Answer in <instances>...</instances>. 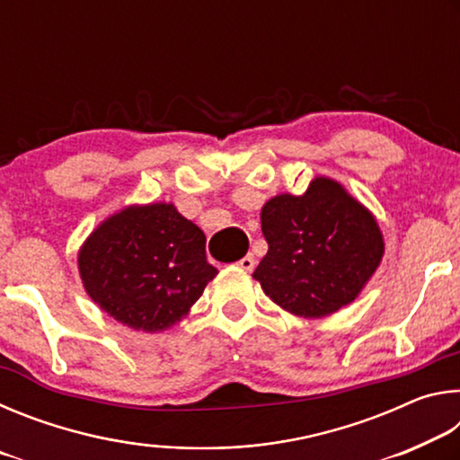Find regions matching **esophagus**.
Returning <instances> with one entry per match:
<instances>
[{"label":"esophagus","mask_w":460,"mask_h":460,"mask_svg":"<svg viewBox=\"0 0 460 460\" xmlns=\"http://www.w3.org/2000/svg\"><path fill=\"white\" fill-rule=\"evenodd\" d=\"M237 266H239L241 270H245V271H252V270L255 268V260H253V255H252V253H247L245 258H241V260L237 261Z\"/></svg>","instance_id":"obj_1"}]
</instances>
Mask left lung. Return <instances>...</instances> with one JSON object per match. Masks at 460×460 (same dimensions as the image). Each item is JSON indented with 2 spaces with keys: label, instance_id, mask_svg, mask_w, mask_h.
<instances>
[{
  "label": "left lung",
  "instance_id": "obj_1",
  "mask_svg": "<svg viewBox=\"0 0 460 460\" xmlns=\"http://www.w3.org/2000/svg\"><path fill=\"white\" fill-rule=\"evenodd\" d=\"M268 241L253 278L288 313L323 318L351 305L384 258L379 225L337 181L318 176L302 197L261 208Z\"/></svg>",
  "mask_w": 460,
  "mask_h": 460
}]
</instances>
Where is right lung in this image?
Returning a JSON list of instances; mask_svg holds the SVG:
<instances>
[{"instance_id":"add662e5","label":"right lung","mask_w":460,"mask_h":460,"mask_svg":"<svg viewBox=\"0 0 460 460\" xmlns=\"http://www.w3.org/2000/svg\"><path fill=\"white\" fill-rule=\"evenodd\" d=\"M205 243V233L172 202L126 207L83 243V286L101 310L129 329L166 331L217 276Z\"/></svg>"}]
</instances>
